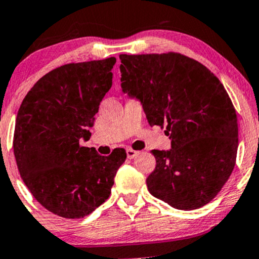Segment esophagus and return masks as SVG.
I'll use <instances>...</instances> for the list:
<instances>
[{
	"mask_svg": "<svg viewBox=\"0 0 259 259\" xmlns=\"http://www.w3.org/2000/svg\"><path fill=\"white\" fill-rule=\"evenodd\" d=\"M138 154H139L138 151H134V150H132V148H127V150H126V157L129 159L134 158V157L138 156Z\"/></svg>",
	"mask_w": 259,
	"mask_h": 259,
	"instance_id": "obj_1",
	"label": "esophagus"
}]
</instances>
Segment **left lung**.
I'll return each mask as SVG.
<instances>
[{
  "instance_id": "8db88e82",
  "label": "left lung",
  "mask_w": 259,
  "mask_h": 259,
  "mask_svg": "<svg viewBox=\"0 0 259 259\" xmlns=\"http://www.w3.org/2000/svg\"><path fill=\"white\" fill-rule=\"evenodd\" d=\"M121 91L141 103L148 124L163 126L167 151L152 150L150 194L177 209L212 201L236 160L237 117L225 88L208 68L180 53L120 55Z\"/></svg>"
}]
</instances>
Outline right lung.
Listing matches in <instances>:
<instances>
[{
	"label": "right lung",
	"instance_id": "right-lung-1",
	"mask_svg": "<svg viewBox=\"0 0 259 259\" xmlns=\"http://www.w3.org/2000/svg\"><path fill=\"white\" fill-rule=\"evenodd\" d=\"M115 58L70 63L38 79L17 114L13 150L23 181L40 204L63 218L90 214L111 195L126 153L101 156L80 145L109 89Z\"/></svg>",
	"mask_w": 259,
	"mask_h": 259
}]
</instances>
